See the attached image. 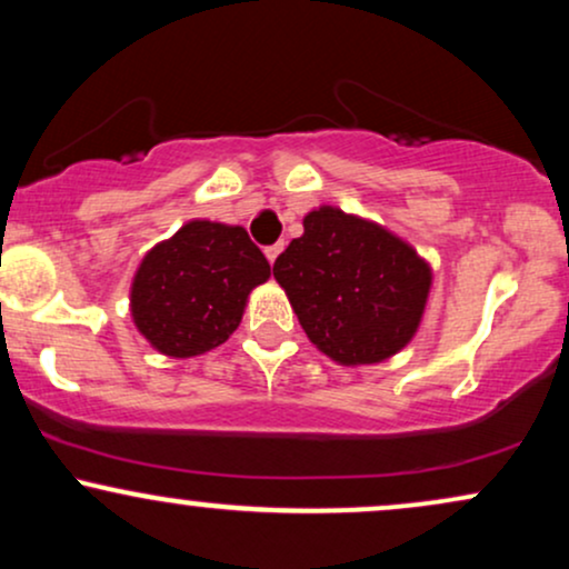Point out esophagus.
<instances>
[{"instance_id":"esophagus-1","label":"esophagus","mask_w":569,"mask_h":569,"mask_svg":"<svg viewBox=\"0 0 569 569\" xmlns=\"http://www.w3.org/2000/svg\"><path fill=\"white\" fill-rule=\"evenodd\" d=\"M280 251H283V243H276V246L264 248V257H267V262H270V264H276V259L280 257Z\"/></svg>"}]
</instances>
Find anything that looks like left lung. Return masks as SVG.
<instances>
[{
  "label": "left lung",
  "instance_id": "obj_1",
  "mask_svg": "<svg viewBox=\"0 0 569 569\" xmlns=\"http://www.w3.org/2000/svg\"><path fill=\"white\" fill-rule=\"evenodd\" d=\"M302 227L272 276L307 339L339 367H371L407 348L433 286L415 246L337 206L312 208Z\"/></svg>",
  "mask_w": 569,
  "mask_h": 569
}]
</instances>
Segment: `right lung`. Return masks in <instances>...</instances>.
<instances>
[{"label":"right lung","instance_id":"add662e5","mask_svg":"<svg viewBox=\"0 0 569 569\" xmlns=\"http://www.w3.org/2000/svg\"><path fill=\"white\" fill-rule=\"evenodd\" d=\"M270 262L240 224L192 219L143 253L130 283V318L168 358H194L224 345Z\"/></svg>","mask_w":569,"mask_h":569}]
</instances>
